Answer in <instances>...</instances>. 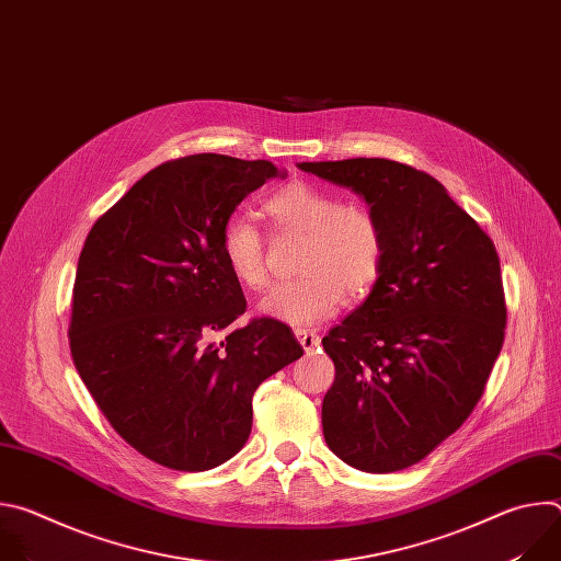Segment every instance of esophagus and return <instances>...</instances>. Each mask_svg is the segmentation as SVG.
Masks as SVG:
<instances>
[{"label": "esophagus", "mask_w": 561, "mask_h": 561, "mask_svg": "<svg viewBox=\"0 0 561 561\" xmlns=\"http://www.w3.org/2000/svg\"><path fill=\"white\" fill-rule=\"evenodd\" d=\"M295 337H297V342L301 344V348L306 351V353H312L314 348H319V335L317 333H312V331H306V329H297L295 331Z\"/></svg>", "instance_id": "34e87169"}]
</instances>
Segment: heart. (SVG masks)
Instances as JSON below:
<instances>
[{"label": "heart", "mask_w": 561, "mask_h": 561, "mask_svg": "<svg viewBox=\"0 0 561 561\" xmlns=\"http://www.w3.org/2000/svg\"><path fill=\"white\" fill-rule=\"evenodd\" d=\"M264 210L282 228L306 232L301 279L279 282L262 299V312L288 327H314L333 317L344 295L359 297L377 282L386 237L379 217L362 204H340V197L308 182L277 188ZM219 251L226 268L251 290L268 282L266 239L242 213L221 226Z\"/></svg>", "instance_id": "b5f03b06"}]
</instances>
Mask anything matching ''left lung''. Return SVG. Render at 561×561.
Masks as SVG:
<instances>
[{"label": "left lung", "mask_w": 561, "mask_h": 561, "mask_svg": "<svg viewBox=\"0 0 561 561\" xmlns=\"http://www.w3.org/2000/svg\"><path fill=\"white\" fill-rule=\"evenodd\" d=\"M297 167L362 195L386 237L370 295L322 340L335 364L324 439L357 470H404L484 394L506 329L495 244L413 167L381 157Z\"/></svg>", "instance_id": "obj_1"}]
</instances>
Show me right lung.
I'll use <instances>...</instances> for the list:
<instances>
[{"instance_id":"add662e5","label":"right lung","mask_w":561,"mask_h":561,"mask_svg":"<svg viewBox=\"0 0 561 561\" xmlns=\"http://www.w3.org/2000/svg\"><path fill=\"white\" fill-rule=\"evenodd\" d=\"M279 173L202 152L146 173L91 228L77 262L68 342L111 426L144 457L199 472L244 448L257 386L304 348L247 310L219 251L224 221Z\"/></svg>"}]
</instances>
